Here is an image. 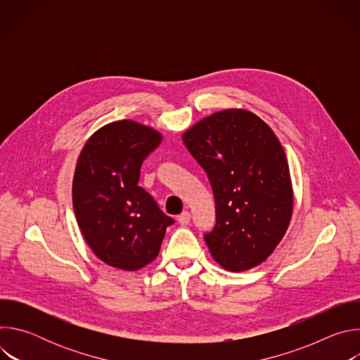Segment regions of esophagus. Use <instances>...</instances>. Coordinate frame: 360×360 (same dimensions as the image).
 <instances>
[{"mask_svg":"<svg viewBox=\"0 0 360 360\" xmlns=\"http://www.w3.org/2000/svg\"><path fill=\"white\" fill-rule=\"evenodd\" d=\"M176 221H178V224H179V225L186 226V225L191 222V214H189L188 211H185V212H182L181 215H178Z\"/></svg>","mask_w":360,"mask_h":360,"instance_id":"1","label":"esophagus"}]
</instances>
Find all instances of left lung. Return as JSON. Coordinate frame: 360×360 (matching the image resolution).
<instances>
[{
  "mask_svg": "<svg viewBox=\"0 0 360 360\" xmlns=\"http://www.w3.org/2000/svg\"><path fill=\"white\" fill-rule=\"evenodd\" d=\"M211 182L217 224L205 233L226 271L262 264L282 240L293 210L285 150L274 131L245 110H224L182 135Z\"/></svg>",
  "mask_w": 360,
  "mask_h": 360,
  "instance_id": "left-lung-1",
  "label": "left lung"
}]
</instances>
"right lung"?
Returning <instances> with one entry per match:
<instances>
[{
	"label": "right lung",
	"mask_w": 360,
	"mask_h": 360,
	"mask_svg": "<svg viewBox=\"0 0 360 360\" xmlns=\"http://www.w3.org/2000/svg\"><path fill=\"white\" fill-rule=\"evenodd\" d=\"M162 135L122 120L99 128L84 145L72 182L79 229L98 258L112 268L138 271L157 258L167 217L138 185L143 160Z\"/></svg>",
	"instance_id": "1"
}]
</instances>
